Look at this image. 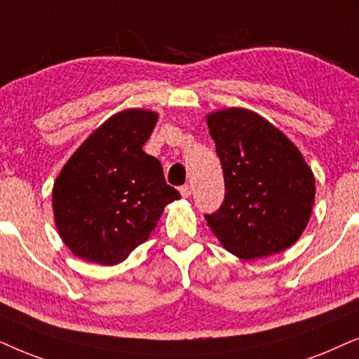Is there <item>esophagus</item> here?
<instances>
[{
  "instance_id": "34e87169",
  "label": "esophagus",
  "mask_w": 359,
  "mask_h": 359,
  "mask_svg": "<svg viewBox=\"0 0 359 359\" xmlns=\"http://www.w3.org/2000/svg\"><path fill=\"white\" fill-rule=\"evenodd\" d=\"M180 190V195H182V197H190V195H192V187H190L189 184H185V185H182V187L179 189Z\"/></svg>"
}]
</instances>
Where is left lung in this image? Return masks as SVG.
I'll use <instances>...</instances> for the list:
<instances>
[{"mask_svg": "<svg viewBox=\"0 0 359 359\" xmlns=\"http://www.w3.org/2000/svg\"><path fill=\"white\" fill-rule=\"evenodd\" d=\"M224 177V198L205 215L229 252L256 259L287 250L307 226L315 179L297 147L245 108L207 116Z\"/></svg>", "mask_w": 359, "mask_h": 359, "instance_id": "8db88e82", "label": "left lung"}]
</instances>
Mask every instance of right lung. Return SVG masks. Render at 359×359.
I'll use <instances>...</instances> for the list:
<instances>
[{
	"instance_id": "obj_1",
	"label": "right lung",
	"mask_w": 359,
	"mask_h": 359,
	"mask_svg": "<svg viewBox=\"0 0 359 359\" xmlns=\"http://www.w3.org/2000/svg\"><path fill=\"white\" fill-rule=\"evenodd\" d=\"M157 114L126 109L107 119L57 177L55 226L75 256L97 264L124 261L149 238L164 207L180 198L159 159L146 154Z\"/></svg>"
}]
</instances>
